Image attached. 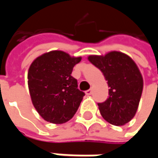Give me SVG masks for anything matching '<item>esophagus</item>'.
<instances>
[{"mask_svg": "<svg viewBox=\"0 0 158 158\" xmlns=\"http://www.w3.org/2000/svg\"><path fill=\"white\" fill-rule=\"evenodd\" d=\"M85 93H86V95H88V96H89V95H91L92 94V89H88V90H86L85 91Z\"/></svg>", "mask_w": 158, "mask_h": 158, "instance_id": "esophagus-1", "label": "esophagus"}]
</instances>
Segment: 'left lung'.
I'll return each mask as SVG.
<instances>
[{"label":"left lung","mask_w":158,"mask_h":158,"mask_svg":"<svg viewBox=\"0 0 158 158\" xmlns=\"http://www.w3.org/2000/svg\"><path fill=\"white\" fill-rule=\"evenodd\" d=\"M88 60L101 70L109 87V98L98 103L101 115L114 126L129 122L136 113L143 89V79L135 62L123 52L112 51L89 55Z\"/></svg>","instance_id":"1"}]
</instances>
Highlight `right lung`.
<instances>
[{
	"label": "right lung",
	"mask_w": 158,
	"mask_h": 158,
	"mask_svg": "<svg viewBox=\"0 0 158 158\" xmlns=\"http://www.w3.org/2000/svg\"><path fill=\"white\" fill-rule=\"evenodd\" d=\"M82 57H71L63 51L46 52L31 64L28 86L35 109L45 120L62 124L76 114L84 96L71 76Z\"/></svg>",
	"instance_id": "obj_1"
}]
</instances>
